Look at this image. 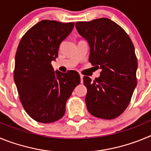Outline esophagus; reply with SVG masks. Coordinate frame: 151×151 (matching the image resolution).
<instances>
[{
	"instance_id": "34e87169",
	"label": "esophagus",
	"mask_w": 151,
	"mask_h": 151,
	"mask_svg": "<svg viewBox=\"0 0 151 151\" xmlns=\"http://www.w3.org/2000/svg\"><path fill=\"white\" fill-rule=\"evenodd\" d=\"M80 78H81V83L83 82V76L82 75H80Z\"/></svg>"
}]
</instances>
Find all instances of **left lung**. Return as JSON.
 Instances as JSON below:
<instances>
[{
  "instance_id": "obj_1",
  "label": "left lung",
  "mask_w": 151,
  "mask_h": 151,
  "mask_svg": "<svg viewBox=\"0 0 151 151\" xmlns=\"http://www.w3.org/2000/svg\"><path fill=\"white\" fill-rule=\"evenodd\" d=\"M76 28L90 47L89 62L102 70L94 81L83 78L88 110L97 118H116L127 108L137 85L134 45L124 29L110 19L77 22Z\"/></svg>"
}]
</instances>
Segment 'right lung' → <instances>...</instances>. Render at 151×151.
Masks as SVG:
<instances>
[{
  "label": "right lung",
  "instance_id": "obj_1",
  "mask_svg": "<svg viewBox=\"0 0 151 151\" xmlns=\"http://www.w3.org/2000/svg\"><path fill=\"white\" fill-rule=\"evenodd\" d=\"M74 24L40 21L26 32L19 44L14 82L24 110L37 122L50 123L62 118L66 101L80 83L76 71L54 72L51 65Z\"/></svg>",
  "mask_w": 151,
  "mask_h": 151
}]
</instances>
